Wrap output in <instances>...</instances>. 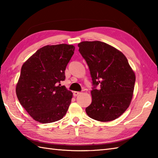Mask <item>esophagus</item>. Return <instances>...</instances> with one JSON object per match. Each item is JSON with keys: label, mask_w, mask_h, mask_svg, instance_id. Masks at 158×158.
<instances>
[{"label": "esophagus", "mask_w": 158, "mask_h": 158, "mask_svg": "<svg viewBox=\"0 0 158 158\" xmlns=\"http://www.w3.org/2000/svg\"><path fill=\"white\" fill-rule=\"evenodd\" d=\"M81 94V92H74L73 95L75 96H78L79 94Z\"/></svg>", "instance_id": "34e87169"}]
</instances>
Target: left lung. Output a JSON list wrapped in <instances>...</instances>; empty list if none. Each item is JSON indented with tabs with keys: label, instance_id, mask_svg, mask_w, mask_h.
Masks as SVG:
<instances>
[{
	"label": "left lung",
	"instance_id": "8db88e82",
	"mask_svg": "<svg viewBox=\"0 0 158 158\" xmlns=\"http://www.w3.org/2000/svg\"><path fill=\"white\" fill-rule=\"evenodd\" d=\"M78 47L92 80V101L86 113L100 122L117 119L128 108L136 80L126 57L101 41H83Z\"/></svg>",
	"mask_w": 158,
	"mask_h": 158
}]
</instances>
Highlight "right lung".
Listing matches in <instances>:
<instances>
[{"instance_id":"1","label":"right lung","mask_w":158,"mask_h":158,"mask_svg":"<svg viewBox=\"0 0 158 158\" xmlns=\"http://www.w3.org/2000/svg\"><path fill=\"white\" fill-rule=\"evenodd\" d=\"M75 51L71 45H46L22 66L16 86L21 105L35 120L48 123L66 115L73 93L61 85L66 67Z\"/></svg>"}]
</instances>
